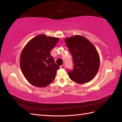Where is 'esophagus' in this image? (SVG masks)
<instances>
[{"instance_id": "obj_1", "label": "esophagus", "mask_w": 122, "mask_h": 122, "mask_svg": "<svg viewBox=\"0 0 122 122\" xmlns=\"http://www.w3.org/2000/svg\"><path fill=\"white\" fill-rule=\"evenodd\" d=\"M61 69H64V68H65V66H64V65H62L61 66H60V67Z\"/></svg>"}]
</instances>
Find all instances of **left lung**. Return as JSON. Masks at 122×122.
<instances>
[{
	"label": "left lung",
	"mask_w": 122,
	"mask_h": 122,
	"mask_svg": "<svg viewBox=\"0 0 122 122\" xmlns=\"http://www.w3.org/2000/svg\"><path fill=\"white\" fill-rule=\"evenodd\" d=\"M64 41L74 63L73 70L68 72L70 78L78 84L91 81L97 73L100 64L97 49L89 40L81 35L66 38Z\"/></svg>",
	"instance_id": "obj_1"
}]
</instances>
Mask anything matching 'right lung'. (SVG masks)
Listing matches in <instances>:
<instances>
[{
  "label": "right lung",
  "instance_id": "add662e5",
  "mask_svg": "<svg viewBox=\"0 0 122 122\" xmlns=\"http://www.w3.org/2000/svg\"><path fill=\"white\" fill-rule=\"evenodd\" d=\"M59 40V38L39 35L31 39L22 49L20 68L30 84L44 87L53 81L59 67L54 62L50 52Z\"/></svg>",
  "mask_w": 122,
  "mask_h": 122
}]
</instances>
